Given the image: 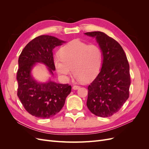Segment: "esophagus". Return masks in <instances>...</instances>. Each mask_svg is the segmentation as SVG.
<instances>
[{
    "mask_svg": "<svg viewBox=\"0 0 149 149\" xmlns=\"http://www.w3.org/2000/svg\"><path fill=\"white\" fill-rule=\"evenodd\" d=\"M79 88H80V86H79L74 85V86H73V89L76 90V89H78Z\"/></svg>",
    "mask_w": 149,
    "mask_h": 149,
    "instance_id": "34e87169",
    "label": "esophagus"
}]
</instances>
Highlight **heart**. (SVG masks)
I'll list each match as a JSON object with an SVG mask.
<instances>
[{
  "label": "heart",
  "instance_id": "obj_1",
  "mask_svg": "<svg viewBox=\"0 0 149 149\" xmlns=\"http://www.w3.org/2000/svg\"><path fill=\"white\" fill-rule=\"evenodd\" d=\"M53 62L58 73L63 78H68L73 70L76 80L90 81L100 72L102 52L96 45L73 40L61 48L60 56L54 57Z\"/></svg>",
  "mask_w": 149,
  "mask_h": 149
}]
</instances>
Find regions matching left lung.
<instances>
[{
    "label": "left lung",
    "instance_id": "obj_1",
    "mask_svg": "<svg viewBox=\"0 0 149 149\" xmlns=\"http://www.w3.org/2000/svg\"><path fill=\"white\" fill-rule=\"evenodd\" d=\"M84 35L95 38L102 52L101 71L88 88L87 107L97 116L110 117L129 98L130 79L127 56L120 44L104 33Z\"/></svg>",
    "mask_w": 149,
    "mask_h": 149
}]
</instances>
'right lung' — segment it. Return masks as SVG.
I'll list each match as a JSON object with an SVG mask.
<instances>
[{
	"instance_id": "add662e5",
	"label": "right lung",
	"mask_w": 149,
	"mask_h": 149,
	"mask_svg": "<svg viewBox=\"0 0 149 149\" xmlns=\"http://www.w3.org/2000/svg\"><path fill=\"white\" fill-rule=\"evenodd\" d=\"M66 42L53 36H39L26 45L19 56L17 95L26 111L36 118L48 119L55 116L71 91V86L52 80L55 71L53 50ZM37 63L46 65L51 76L45 82H39L32 74Z\"/></svg>"
}]
</instances>
